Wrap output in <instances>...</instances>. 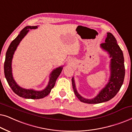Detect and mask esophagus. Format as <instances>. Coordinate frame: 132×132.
Wrapping results in <instances>:
<instances>
[{"label": "esophagus", "instance_id": "34e87169", "mask_svg": "<svg viewBox=\"0 0 132 132\" xmlns=\"http://www.w3.org/2000/svg\"><path fill=\"white\" fill-rule=\"evenodd\" d=\"M68 64L72 65L73 64V61H72V60H69L68 61Z\"/></svg>", "mask_w": 132, "mask_h": 132}]
</instances>
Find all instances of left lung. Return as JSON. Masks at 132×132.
<instances>
[{"instance_id": "1", "label": "left lung", "mask_w": 132, "mask_h": 132, "mask_svg": "<svg viewBox=\"0 0 132 132\" xmlns=\"http://www.w3.org/2000/svg\"><path fill=\"white\" fill-rule=\"evenodd\" d=\"M105 43L100 44V48L107 52L111 58L109 63L110 77L108 82L93 98H86L77 91L75 78H72V85L74 93L80 102L88 104H97L108 102L113 98L120 91L123 84L125 76V67L123 53L117 39L110 32L107 33Z\"/></svg>"}]
</instances>
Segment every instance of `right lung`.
<instances>
[{
    "instance_id": "1",
    "label": "right lung",
    "mask_w": 132,
    "mask_h": 132,
    "mask_svg": "<svg viewBox=\"0 0 132 132\" xmlns=\"http://www.w3.org/2000/svg\"><path fill=\"white\" fill-rule=\"evenodd\" d=\"M38 28V26H26L21 30L19 35L12 41L7 50L5 61L4 63V73L8 84L12 91L19 96L28 99H39L44 98L49 94L52 88L55 86L56 81L59 76L60 75L63 69V66H60L53 70L50 74L49 80L47 85L44 89L35 90L34 89H26L21 87L17 84L14 80L12 71V61L14 54L17 49L20 43L25 36L27 35L30 29H35Z\"/></svg>"
}]
</instances>
